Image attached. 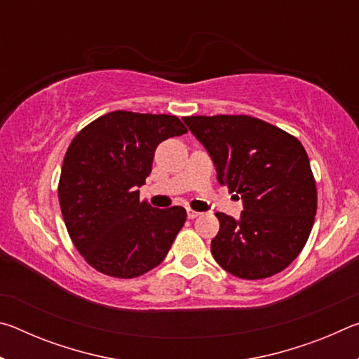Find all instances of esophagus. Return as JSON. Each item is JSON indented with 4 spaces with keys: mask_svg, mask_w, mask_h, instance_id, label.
<instances>
[{
    "mask_svg": "<svg viewBox=\"0 0 359 359\" xmlns=\"http://www.w3.org/2000/svg\"><path fill=\"white\" fill-rule=\"evenodd\" d=\"M187 215H188V218H196V217H199L201 215V212H198V210H193V209H187Z\"/></svg>",
    "mask_w": 359,
    "mask_h": 359,
    "instance_id": "obj_1",
    "label": "esophagus"
}]
</instances>
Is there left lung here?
I'll list each match as a JSON object with an SVG mask.
<instances>
[{
    "label": "left lung",
    "mask_w": 359,
    "mask_h": 359,
    "mask_svg": "<svg viewBox=\"0 0 359 359\" xmlns=\"http://www.w3.org/2000/svg\"><path fill=\"white\" fill-rule=\"evenodd\" d=\"M184 121L214 161L217 180L244 203L239 220L215 214V261L245 280L283 271L306 245L317 214V187L302 144L250 115H193Z\"/></svg>",
    "instance_id": "1"
}]
</instances>
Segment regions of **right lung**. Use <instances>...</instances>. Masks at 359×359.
<instances>
[{"mask_svg":"<svg viewBox=\"0 0 359 359\" xmlns=\"http://www.w3.org/2000/svg\"><path fill=\"white\" fill-rule=\"evenodd\" d=\"M187 133L175 115L109 112L85 126L66 151L58 201L72 244L87 263L117 278L154 269L187 220L180 205L139 201L155 149Z\"/></svg>","mask_w":359,"mask_h":359,"instance_id":"add662e5","label":"right lung"}]
</instances>
